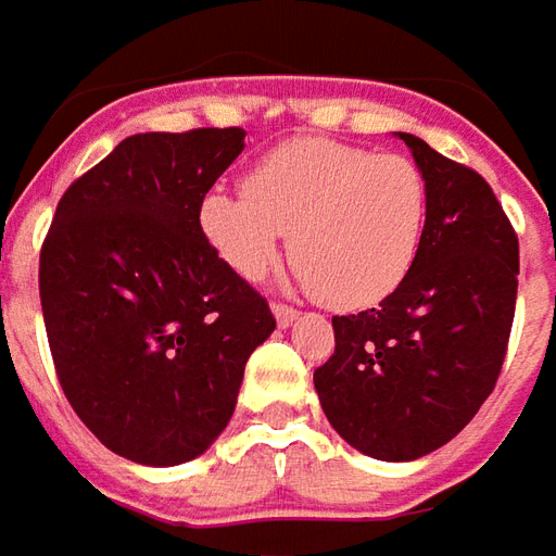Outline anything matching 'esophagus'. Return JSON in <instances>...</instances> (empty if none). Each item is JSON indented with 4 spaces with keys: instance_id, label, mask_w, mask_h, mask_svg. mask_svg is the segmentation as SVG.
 I'll list each match as a JSON object with an SVG mask.
<instances>
[{
    "instance_id": "obj_1",
    "label": "esophagus",
    "mask_w": 556,
    "mask_h": 556,
    "mask_svg": "<svg viewBox=\"0 0 556 556\" xmlns=\"http://www.w3.org/2000/svg\"><path fill=\"white\" fill-rule=\"evenodd\" d=\"M271 314H275V323H278L281 329L293 326L299 317V311H293L290 305H281V302H275V305H271Z\"/></svg>"
}]
</instances>
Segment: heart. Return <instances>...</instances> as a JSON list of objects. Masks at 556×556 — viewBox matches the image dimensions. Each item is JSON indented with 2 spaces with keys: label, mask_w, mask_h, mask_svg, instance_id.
I'll use <instances>...</instances> for the list:
<instances>
[{
  "label": "heart",
  "mask_w": 556,
  "mask_h": 556,
  "mask_svg": "<svg viewBox=\"0 0 556 556\" xmlns=\"http://www.w3.org/2000/svg\"><path fill=\"white\" fill-rule=\"evenodd\" d=\"M425 222L428 185L410 159L334 140L278 146L248 173L245 194L200 203V230L239 278L263 281L290 233L299 281L341 311L377 305L407 278Z\"/></svg>",
  "instance_id": "obj_1"
}]
</instances>
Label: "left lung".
Instances as JSON below:
<instances>
[{
	"mask_svg": "<svg viewBox=\"0 0 556 556\" xmlns=\"http://www.w3.org/2000/svg\"><path fill=\"white\" fill-rule=\"evenodd\" d=\"M397 137L428 185L419 257L377 308L332 317L334 353L314 371L329 425L377 460L422 458L473 419L518 296V236L491 185L422 137Z\"/></svg>",
	"mask_w": 556,
	"mask_h": 556,
	"instance_id": "obj_1",
	"label": "left lung"
}]
</instances>
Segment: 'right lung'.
<instances>
[{
    "mask_svg": "<svg viewBox=\"0 0 556 556\" xmlns=\"http://www.w3.org/2000/svg\"><path fill=\"white\" fill-rule=\"evenodd\" d=\"M242 128L125 137L62 194L41 248V311L74 413L122 458L176 467L236 410L275 332L266 299L200 230V203Z\"/></svg>",
    "mask_w": 556,
    "mask_h": 556,
    "instance_id": "add662e5",
    "label": "right lung"
}]
</instances>
